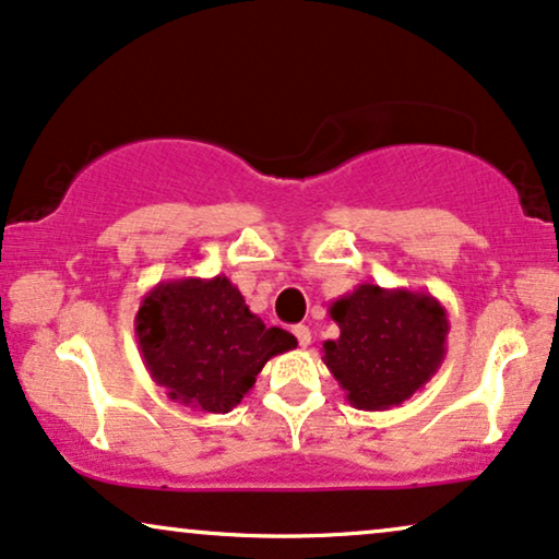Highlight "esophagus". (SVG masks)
I'll list each match as a JSON object with an SVG mask.
<instances>
[{"instance_id": "1", "label": "esophagus", "mask_w": 559, "mask_h": 559, "mask_svg": "<svg viewBox=\"0 0 559 559\" xmlns=\"http://www.w3.org/2000/svg\"><path fill=\"white\" fill-rule=\"evenodd\" d=\"M294 335H296V341H299L301 348H307V345L312 343V330H309L307 324H296Z\"/></svg>"}]
</instances>
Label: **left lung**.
Instances as JSON below:
<instances>
[{
	"label": "left lung",
	"mask_w": 559,
	"mask_h": 559,
	"mask_svg": "<svg viewBox=\"0 0 559 559\" xmlns=\"http://www.w3.org/2000/svg\"><path fill=\"white\" fill-rule=\"evenodd\" d=\"M341 337L322 361L358 409H392L428 384L447 358L449 314L428 292L361 284L330 304Z\"/></svg>",
	"instance_id": "obj_1"
}]
</instances>
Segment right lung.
I'll return each mask as SVG.
<instances>
[{"label":"right lung","mask_w":559,"mask_h":559,"mask_svg":"<svg viewBox=\"0 0 559 559\" xmlns=\"http://www.w3.org/2000/svg\"><path fill=\"white\" fill-rule=\"evenodd\" d=\"M133 324L152 379L201 413H229L273 356L296 348L292 332L265 328L250 312L227 275L159 281Z\"/></svg>","instance_id":"add662e5"}]
</instances>
